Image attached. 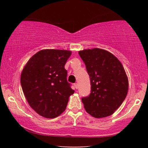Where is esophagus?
I'll list each match as a JSON object with an SVG mask.
<instances>
[{"label": "esophagus", "mask_w": 148, "mask_h": 148, "mask_svg": "<svg viewBox=\"0 0 148 148\" xmlns=\"http://www.w3.org/2000/svg\"><path fill=\"white\" fill-rule=\"evenodd\" d=\"M74 87H75V88H76V89H77V88H78V84H77V83L74 84Z\"/></svg>", "instance_id": "34e87169"}]
</instances>
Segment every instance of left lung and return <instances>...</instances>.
<instances>
[{
  "instance_id": "left-lung-1",
  "label": "left lung",
  "mask_w": 148,
  "mask_h": 148,
  "mask_svg": "<svg viewBox=\"0 0 148 148\" xmlns=\"http://www.w3.org/2000/svg\"><path fill=\"white\" fill-rule=\"evenodd\" d=\"M90 77L91 92L82 97L87 113L96 118L111 116L121 106L128 92L129 82L117 57L104 49L78 52Z\"/></svg>"
}]
</instances>
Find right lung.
<instances>
[{
    "instance_id": "obj_1",
    "label": "right lung",
    "mask_w": 148,
    "mask_h": 148,
    "mask_svg": "<svg viewBox=\"0 0 148 148\" xmlns=\"http://www.w3.org/2000/svg\"><path fill=\"white\" fill-rule=\"evenodd\" d=\"M71 53L67 50H41L29 60L22 71L21 85L27 102L46 118L61 115L74 92L64 69Z\"/></svg>"
}]
</instances>
